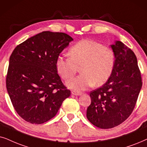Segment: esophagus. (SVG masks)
Returning <instances> with one entry per match:
<instances>
[{
    "mask_svg": "<svg viewBox=\"0 0 147 147\" xmlns=\"http://www.w3.org/2000/svg\"><path fill=\"white\" fill-rule=\"evenodd\" d=\"M71 93L72 95H81L83 93L80 91H72Z\"/></svg>",
    "mask_w": 147,
    "mask_h": 147,
    "instance_id": "1",
    "label": "esophagus"
}]
</instances>
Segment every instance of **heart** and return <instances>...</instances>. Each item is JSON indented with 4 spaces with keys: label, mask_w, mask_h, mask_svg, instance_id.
Instances as JSON below:
<instances>
[{
    "label": "heart",
    "mask_w": 147,
    "mask_h": 147,
    "mask_svg": "<svg viewBox=\"0 0 147 147\" xmlns=\"http://www.w3.org/2000/svg\"><path fill=\"white\" fill-rule=\"evenodd\" d=\"M68 54V58L57 57L55 66L64 80L72 78L80 68L81 75L66 83L70 89L85 90L92 85L100 87L112 75L116 62L114 52L101 43L92 40H81L69 49Z\"/></svg>",
    "instance_id": "1"
}]
</instances>
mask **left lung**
I'll use <instances>...</instances> for the list:
<instances>
[{
	"label": "left lung",
	"instance_id": "obj_1",
	"mask_svg": "<svg viewBox=\"0 0 147 147\" xmlns=\"http://www.w3.org/2000/svg\"><path fill=\"white\" fill-rule=\"evenodd\" d=\"M111 48L116 58L112 75L103 86L91 91V103L87 109L89 122L102 129L118 126L130 116L142 84L133 51L120 41Z\"/></svg>",
	"mask_w": 147,
	"mask_h": 147
}]
</instances>
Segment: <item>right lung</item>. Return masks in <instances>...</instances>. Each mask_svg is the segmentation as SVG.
I'll return each mask as SVG.
<instances>
[{
  "label": "right lung",
  "instance_id": "1",
  "mask_svg": "<svg viewBox=\"0 0 147 147\" xmlns=\"http://www.w3.org/2000/svg\"><path fill=\"white\" fill-rule=\"evenodd\" d=\"M72 40L64 33L43 31L14 49L6 85L15 111L23 120L35 124L50 120L70 96L55 62Z\"/></svg>",
  "mask_w": 147,
  "mask_h": 147
}]
</instances>
